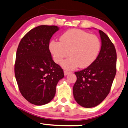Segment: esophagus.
<instances>
[{
	"label": "esophagus",
	"instance_id": "34e87169",
	"mask_svg": "<svg viewBox=\"0 0 128 128\" xmlns=\"http://www.w3.org/2000/svg\"><path fill=\"white\" fill-rule=\"evenodd\" d=\"M64 75H65V76H67V74H68L70 73V72H68V71H67V70H64Z\"/></svg>",
	"mask_w": 128,
	"mask_h": 128
}]
</instances>
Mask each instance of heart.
Listing matches in <instances>:
<instances>
[{"label":"heart","instance_id":"1","mask_svg":"<svg viewBox=\"0 0 128 128\" xmlns=\"http://www.w3.org/2000/svg\"><path fill=\"white\" fill-rule=\"evenodd\" d=\"M100 42L98 37L84 30L71 29L60 37V42L52 40L49 48L56 63L64 58L61 66L67 70H73L79 66L86 68L93 63L100 50Z\"/></svg>","mask_w":128,"mask_h":128}]
</instances>
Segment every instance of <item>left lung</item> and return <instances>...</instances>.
<instances>
[{"mask_svg":"<svg viewBox=\"0 0 128 128\" xmlns=\"http://www.w3.org/2000/svg\"><path fill=\"white\" fill-rule=\"evenodd\" d=\"M101 48L97 58L89 67L75 72L74 98L80 106L91 108L108 95L116 73L117 54L114 46L105 33L99 30Z\"/></svg>","mask_w":128,"mask_h":128,"instance_id":"left-lung-1","label":"left lung"}]
</instances>
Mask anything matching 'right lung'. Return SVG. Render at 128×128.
I'll list each match as a JSON object with an SVG mask.
<instances>
[{
    "mask_svg": "<svg viewBox=\"0 0 128 128\" xmlns=\"http://www.w3.org/2000/svg\"><path fill=\"white\" fill-rule=\"evenodd\" d=\"M58 30L55 26L35 27L22 38L16 50L14 70L18 88L25 99L36 106L53 99L56 84L64 76L49 49L50 38Z\"/></svg>",
    "mask_w": 128,
    "mask_h": 128,
    "instance_id": "right-lung-1",
    "label": "right lung"
}]
</instances>
